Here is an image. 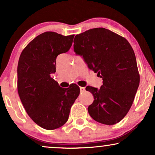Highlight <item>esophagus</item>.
Wrapping results in <instances>:
<instances>
[{
    "label": "esophagus",
    "instance_id": "1",
    "mask_svg": "<svg viewBox=\"0 0 155 155\" xmlns=\"http://www.w3.org/2000/svg\"><path fill=\"white\" fill-rule=\"evenodd\" d=\"M80 92H83L85 91V87H80Z\"/></svg>",
    "mask_w": 155,
    "mask_h": 155
}]
</instances>
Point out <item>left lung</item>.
I'll use <instances>...</instances> for the list:
<instances>
[{
	"instance_id": "8db88e82",
	"label": "left lung",
	"mask_w": 155,
	"mask_h": 155,
	"mask_svg": "<svg viewBox=\"0 0 155 155\" xmlns=\"http://www.w3.org/2000/svg\"><path fill=\"white\" fill-rule=\"evenodd\" d=\"M73 42L75 54L103 80L99 89L86 87L94 96L89 114L102 124H117L130 110L140 84L134 51L124 37L102 27L77 35Z\"/></svg>"
}]
</instances>
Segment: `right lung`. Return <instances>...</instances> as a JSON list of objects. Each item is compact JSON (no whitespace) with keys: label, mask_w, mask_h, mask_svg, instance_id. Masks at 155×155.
<instances>
[{"label":"right lung","mask_w":155,"mask_h":155,"mask_svg":"<svg viewBox=\"0 0 155 155\" xmlns=\"http://www.w3.org/2000/svg\"><path fill=\"white\" fill-rule=\"evenodd\" d=\"M74 35L46 31L27 44L18 65V91L29 117L46 130L63 126L80 94L77 84L63 88L51 75L56 72V57L68 51Z\"/></svg>","instance_id":"1"}]
</instances>
